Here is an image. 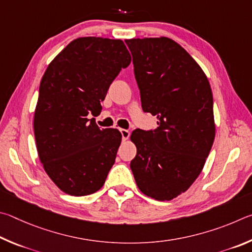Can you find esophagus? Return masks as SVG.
Returning a JSON list of instances; mask_svg holds the SVG:
<instances>
[{"instance_id": "obj_1", "label": "esophagus", "mask_w": 252, "mask_h": 252, "mask_svg": "<svg viewBox=\"0 0 252 252\" xmlns=\"http://www.w3.org/2000/svg\"><path fill=\"white\" fill-rule=\"evenodd\" d=\"M121 130V134H122V137H123V139L124 140H126L127 138L129 137V130H127V129H119Z\"/></svg>"}]
</instances>
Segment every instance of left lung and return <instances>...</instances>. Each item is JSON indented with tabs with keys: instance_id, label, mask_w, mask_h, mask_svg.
Instances as JSON below:
<instances>
[{
	"instance_id": "left-lung-1",
	"label": "left lung",
	"mask_w": 252,
	"mask_h": 252,
	"mask_svg": "<svg viewBox=\"0 0 252 252\" xmlns=\"http://www.w3.org/2000/svg\"><path fill=\"white\" fill-rule=\"evenodd\" d=\"M145 113L157 116L154 130L135 129L130 161L144 195L171 200L204 168L215 139L214 99L208 78L187 51L168 37L126 39Z\"/></svg>"
}]
</instances>
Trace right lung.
<instances>
[{"instance_id": "obj_1", "label": "right lung", "mask_w": 252, "mask_h": 252, "mask_svg": "<svg viewBox=\"0 0 252 252\" xmlns=\"http://www.w3.org/2000/svg\"><path fill=\"white\" fill-rule=\"evenodd\" d=\"M130 54L121 39L79 37L70 42L44 73L34 114L39 160L53 183L70 196L103 187L112 168L121 131L99 128L100 101Z\"/></svg>"}]
</instances>
